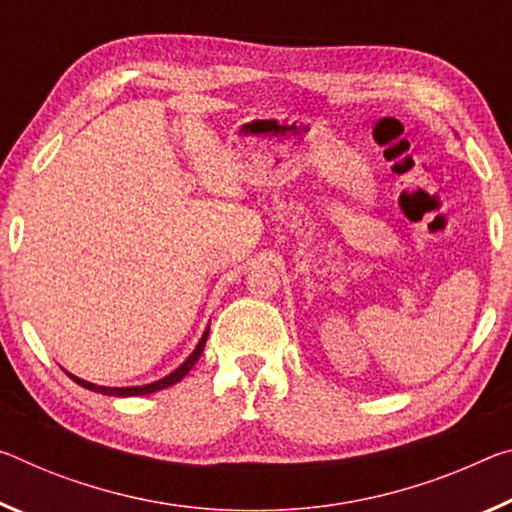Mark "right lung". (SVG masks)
I'll return each instance as SVG.
<instances>
[{"instance_id":"add662e5","label":"right lung","mask_w":512,"mask_h":512,"mask_svg":"<svg viewBox=\"0 0 512 512\" xmlns=\"http://www.w3.org/2000/svg\"><path fill=\"white\" fill-rule=\"evenodd\" d=\"M207 335H209V326H207V330L202 332V337H200V342H198V346L193 348V353L189 355V358H186L180 367H177L175 371H170L168 376H164V378H159V380H154V383H150V385H134V387H104V385H95V383H88V380H84V378H77V376H72V373H68V376L75 380L77 385H81V387H86V389H91V392H97V394H104V396H143V394H152V392H159V389H166V387H170V385H175V383H180V380L186 376V373H189L191 369H193V364L198 362V358L202 355V351H205V344H207Z\"/></svg>"}]
</instances>
